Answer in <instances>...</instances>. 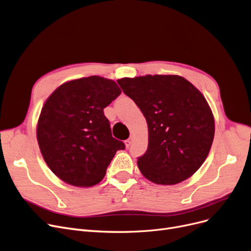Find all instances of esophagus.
<instances>
[{"label":"esophagus","instance_id":"esophagus-1","mask_svg":"<svg viewBox=\"0 0 251 251\" xmlns=\"http://www.w3.org/2000/svg\"><path fill=\"white\" fill-rule=\"evenodd\" d=\"M133 140H134V138L133 137H129L127 140H126L125 141V144H126V147H129V145L132 144V142H133Z\"/></svg>","mask_w":251,"mask_h":251}]
</instances>
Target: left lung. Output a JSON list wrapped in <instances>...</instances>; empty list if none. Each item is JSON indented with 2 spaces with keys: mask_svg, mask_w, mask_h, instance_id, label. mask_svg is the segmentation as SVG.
<instances>
[{
  "mask_svg": "<svg viewBox=\"0 0 251 251\" xmlns=\"http://www.w3.org/2000/svg\"><path fill=\"white\" fill-rule=\"evenodd\" d=\"M148 125V148L138 158L142 175L158 185H175L195 174L214 137L210 107L180 75H148L117 80Z\"/></svg>",
  "mask_w": 251,
  "mask_h": 251,
  "instance_id": "8db88e82",
  "label": "left lung"
}]
</instances>
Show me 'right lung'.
Instances as JSON below:
<instances>
[{
	"label": "right lung",
	"mask_w": 251,
	"mask_h": 251,
	"mask_svg": "<svg viewBox=\"0 0 251 251\" xmlns=\"http://www.w3.org/2000/svg\"><path fill=\"white\" fill-rule=\"evenodd\" d=\"M122 91L97 75L67 81L43 106L37 138L50 170L65 183L91 187L102 181L124 142L112 137L104 108Z\"/></svg>",
	"instance_id": "right-lung-1"
}]
</instances>
